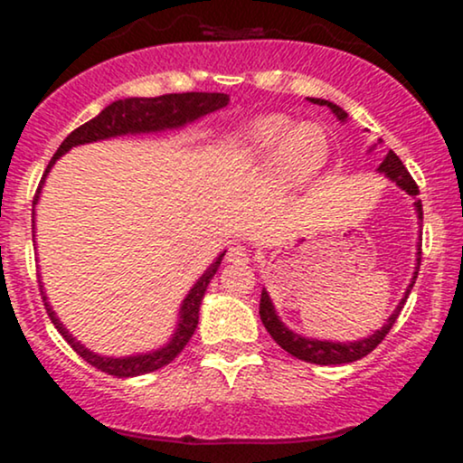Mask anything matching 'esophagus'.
<instances>
[{
	"mask_svg": "<svg viewBox=\"0 0 463 463\" xmlns=\"http://www.w3.org/2000/svg\"><path fill=\"white\" fill-rule=\"evenodd\" d=\"M226 259L231 263H248L250 250L246 246H241V243H235V246H232V248H228Z\"/></svg>",
	"mask_w": 463,
	"mask_h": 463,
	"instance_id": "34e87169",
	"label": "esophagus"
}]
</instances>
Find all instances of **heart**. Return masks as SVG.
Returning a JSON list of instances; mask_svg holds the SVG:
<instances>
[{
  "instance_id": "heart-1",
  "label": "heart",
  "mask_w": 463,
  "mask_h": 463,
  "mask_svg": "<svg viewBox=\"0 0 463 463\" xmlns=\"http://www.w3.org/2000/svg\"><path fill=\"white\" fill-rule=\"evenodd\" d=\"M239 156L265 161L274 156L287 180L311 176L326 161L328 143L322 128L313 124L294 126L287 115H265L243 126L235 137Z\"/></svg>"
}]
</instances>
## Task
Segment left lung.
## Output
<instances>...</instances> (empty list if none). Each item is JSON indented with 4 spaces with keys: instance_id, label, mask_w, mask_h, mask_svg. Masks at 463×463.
Masks as SVG:
<instances>
[{
    "instance_id": "left-lung-1",
    "label": "left lung",
    "mask_w": 463,
    "mask_h": 463,
    "mask_svg": "<svg viewBox=\"0 0 463 463\" xmlns=\"http://www.w3.org/2000/svg\"><path fill=\"white\" fill-rule=\"evenodd\" d=\"M311 102L320 104V106H328V109L333 110L335 115L339 117V119H346V113H344L339 106H335L331 102H326V99H311ZM379 172H383L387 178H392L394 183L398 184L401 189H405L409 195H418V184L416 180L411 178V174L407 172V167L402 165L401 158L396 156L394 152H387V156L383 158V163H381ZM416 209H418V217L422 220V204L416 202ZM422 243V241H420ZM420 254H422V248H418V268L416 272H413V280L411 285H409L405 298L401 300V305L396 307V311L392 313L390 320L381 331H376L374 335H370L368 339H361V342H350V344H335V342H317V339H305L300 337V335L291 333L289 328L283 326V322L279 320V316L274 313V307H272V300H269L268 291H263L261 294V305H259V316H261V322L263 326L268 328V333L272 335V339L276 344H279L280 348L287 350L289 354H294L296 359H302V361H309V364H317V365H337V364H350V361H357V359H364L365 354H370L372 350L379 346L381 342L385 339V335L390 333V328L394 326L398 316H401L402 311V305L407 302V296L409 291H411L413 283H416L418 279V269H420Z\"/></svg>"
}]
</instances>
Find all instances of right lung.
<instances>
[{
  "mask_svg": "<svg viewBox=\"0 0 463 463\" xmlns=\"http://www.w3.org/2000/svg\"><path fill=\"white\" fill-rule=\"evenodd\" d=\"M228 99L231 98H228L226 93H167V95H158V98L117 99V102L106 106L98 117H93L91 121H87V124H82L80 128L73 130L71 135L61 143V147H58L54 156H52L50 165H47L43 180L47 176V172L52 169V165L56 163V158L62 156L67 150H71L73 146L109 139V137H117V135H128V132H154V130H165V128H178V126H184L187 121L198 119L202 115L213 113L217 109H224ZM43 180H41V184H43ZM41 184L39 189H36L34 202H32V204H36V200H39ZM222 257H224V254H220L217 261L209 268V272L191 287L189 296L183 302V309H180V322H178L176 335H174L172 342H169L167 346L156 350V353L137 354V357H126V359L98 357V354H93L91 350L80 346L76 339L69 335L67 328L56 320L54 311H52L50 305L45 302L47 316L52 317V322H54L58 333L67 339L69 346L76 350L87 364H91L93 368L102 370L106 374H113L117 379H128V376L147 374V372H154L163 368V365L172 364V361L183 353V348L187 346L191 335H194L195 326H198V317H200L198 311H200L202 296H204L206 287H209L211 279H213L217 268H220Z\"/></svg>",
  "mask_w": 463,
  "mask_h": 463,
  "instance_id": "obj_1",
  "label": "right lung"
}]
</instances>
